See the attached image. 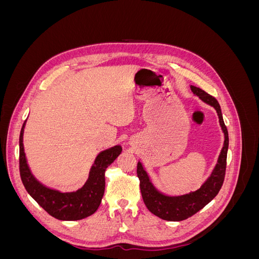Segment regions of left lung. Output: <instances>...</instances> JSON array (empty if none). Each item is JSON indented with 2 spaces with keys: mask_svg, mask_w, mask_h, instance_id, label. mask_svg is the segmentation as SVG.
I'll return each mask as SVG.
<instances>
[{
  "mask_svg": "<svg viewBox=\"0 0 259 259\" xmlns=\"http://www.w3.org/2000/svg\"><path fill=\"white\" fill-rule=\"evenodd\" d=\"M190 89L195 96H198L203 103L213 107L218 115L219 125L224 133V146L219 153L217 163L211 170L210 175L205 180V183L201 186L200 189L191 191L183 195H167L156 189L150 177L146 171L143 163L138 161L137 163V176L140 180V191L147 208L155 216H158L164 221L168 222H180L191 217L198 213L206 204L213 200L223 186L225 173H226V162L227 152H228L229 137L228 131L224 123L223 114L218 101L205 93L203 90L191 85Z\"/></svg>",
  "mask_w": 259,
  "mask_h": 259,
  "instance_id": "8db88e82",
  "label": "left lung"
}]
</instances>
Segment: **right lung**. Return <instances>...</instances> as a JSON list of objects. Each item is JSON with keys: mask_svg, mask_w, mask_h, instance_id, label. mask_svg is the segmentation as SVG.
<instances>
[{"mask_svg": "<svg viewBox=\"0 0 259 259\" xmlns=\"http://www.w3.org/2000/svg\"><path fill=\"white\" fill-rule=\"evenodd\" d=\"M22 125L19 136V169L22 184L37 204L59 221H80L93 215L98 209L105 193V171L122 152L120 145L101 151L91 167L89 179L76 191L60 192L46 187L31 171L23 148Z\"/></svg>", "mask_w": 259, "mask_h": 259, "instance_id": "1", "label": "right lung"}]
</instances>
